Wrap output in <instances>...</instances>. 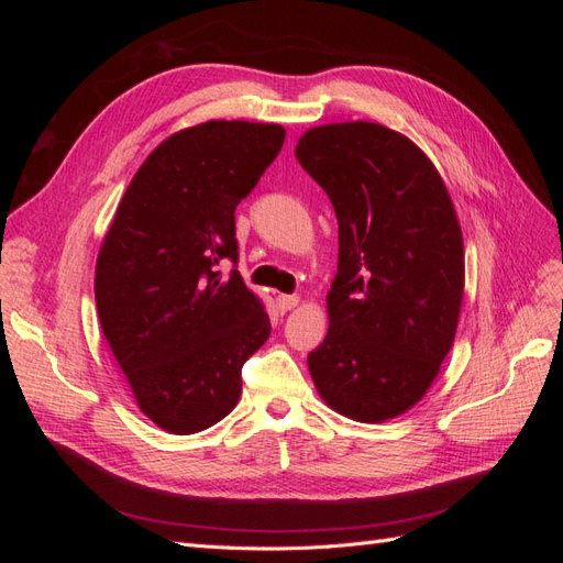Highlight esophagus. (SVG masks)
<instances>
[{"label": "esophagus", "instance_id": "34e87169", "mask_svg": "<svg viewBox=\"0 0 563 563\" xmlns=\"http://www.w3.org/2000/svg\"><path fill=\"white\" fill-rule=\"evenodd\" d=\"M277 302H279V308H282L284 312H288V310H294V308H298V302H300V298H298V296H286V294H282V296L277 298Z\"/></svg>", "mask_w": 563, "mask_h": 563}]
</instances>
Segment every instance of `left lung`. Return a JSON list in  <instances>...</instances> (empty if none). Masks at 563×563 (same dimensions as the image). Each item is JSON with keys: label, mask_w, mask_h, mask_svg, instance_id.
<instances>
[{"label": "left lung", "mask_w": 563, "mask_h": 563, "mask_svg": "<svg viewBox=\"0 0 563 563\" xmlns=\"http://www.w3.org/2000/svg\"><path fill=\"white\" fill-rule=\"evenodd\" d=\"M296 157L338 218L329 333L310 376L340 416L385 422L424 397L453 347L465 249L451 195L430 157L383 124L314 126Z\"/></svg>", "instance_id": "1"}]
</instances>
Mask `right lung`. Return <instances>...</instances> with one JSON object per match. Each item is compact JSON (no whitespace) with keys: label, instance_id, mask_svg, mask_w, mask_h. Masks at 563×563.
<instances>
[{"label":"right lung","instance_id":"add662e5","mask_svg":"<svg viewBox=\"0 0 563 563\" xmlns=\"http://www.w3.org/2000/svg\"><path fill=\"white\" fill-rule=\"evenodd\" d=\"M284 126L211 119L150 152L96 261L100 329L141 411L195 434L240 401L242 366L269 317L236 263L234 209L275 162Z\"/></svg>","mask_w":563,"mask_h":563}]
</instances>
